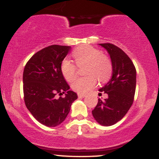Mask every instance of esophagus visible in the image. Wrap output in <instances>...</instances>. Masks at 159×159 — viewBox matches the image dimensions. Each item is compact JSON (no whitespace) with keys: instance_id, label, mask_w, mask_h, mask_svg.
I'll use <instances>...</instances> for the list:
<instances>
[{"instance_id":"34e87169","label":"esophagus","mask_w":159,"mask_h":159,"mask_svg":"<svg viewBox=\"0 0 159 159\" xmlns=\"http://www.w3.org/2000/svg\"><path fill=\"white\" fill-rule=\"evenodd\" d=\"M78 98H84V97H85L86 95L83 94V93H78Z\"/></svg>"}]
</instances>
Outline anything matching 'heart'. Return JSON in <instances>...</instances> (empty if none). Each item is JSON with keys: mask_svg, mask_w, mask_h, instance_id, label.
<instances>
[{"mask_svg": "<svg viewBox=\"0 0 159 159\" xmlns=\"http://www.w3.org/2000/svg\"><path fill=\"white\" fill-rule=\"evenodd\" d=\"M76 65L78 67L87 65L85 75L87 76L76 79L72 88L78 93H87L96 85L98 81L106 82L112 73L111 60L100 50L90 45L78 47L72 53ZM61 73L67 81H72L77 75V67L69 60L65 59L61 65Z\"/></svg>", "mask_w": 159, "mask_h": 159, "instance_id": "1", "label": "heart"}]
</instances>
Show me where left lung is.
<instances>
[{
  "label": "left lung",
  "instance_id": "left-lung-1",
  "mask_svg": "<svg viewBox=\"0 0 159 159\" xmlns=\"http://www.w3.org/2000/svg\"><path fill=\"white\" fill-rule=\"evenodd\" d=\"M110 55L112 76L98 91L107 94V98H98L93 116L100 125L110 126L126 114L132 106L136 88V69L129 56L122 49L111 43H102Z\"/></svg>",
  "mask_w": 159,
  "mask_h": 159
}]
</instances>
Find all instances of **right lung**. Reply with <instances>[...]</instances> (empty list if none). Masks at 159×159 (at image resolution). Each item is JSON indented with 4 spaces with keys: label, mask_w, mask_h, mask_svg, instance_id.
<instances>
[{
    "label": "right lung",
    "mask_w": 159,
    "mask_h": 159,
    "mask_svg": "<svg viewBox=\"0 0 159 159\" xmlns=\"http://www.w3.org/2000/svg\"><path fill=\"white\" fill-rule=\"evenodd\" d=\"M71 46L53 45L36 52L25 65L23 90L25 105L43 125L54 127L63 123L78 98L61 73L62 61ZM65 93V97H56Z\"/></svg>",
    "instance_id": "right-lung-1"
}]
</instances>
